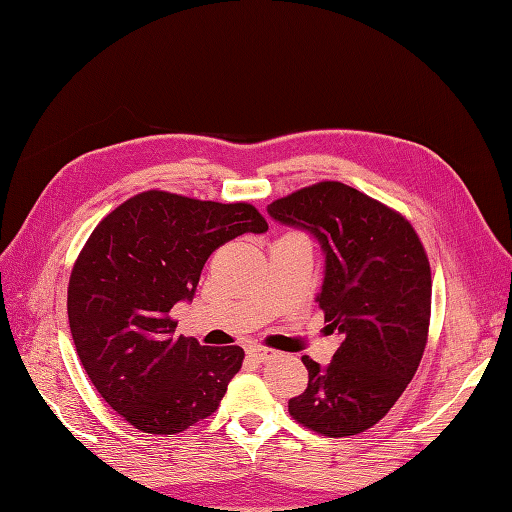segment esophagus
<instances>
[{"mask_svg":"<svg viewBox=\"0 0 512 512\" xmlns=\"http://www.w3.org/2000/svg\"><path fill=\"white\" fill-rule=\"evenodd\" d=\"M248 356L255 358V361H259V363H264V361H268V358L277 356V350H270V347H264V345H253V347H248Z\"/></svg>","mask_w":512,"mask_h":512,"instance_id":"34e87169","label":"esophagus"}]
</instances>
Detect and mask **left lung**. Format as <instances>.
Wrapping results in <instances>:
<instances>
[{
	"mask_svg": "<svg viewBox=\"0 0 512 512\" xmlns=\"http://www.w3.org/2000/svg\"><path fill=\"white\" fill-rule=\"evenodd\" d=\"M268 213L321 242L317 301L328 328L343 336L328 367L301 358L308 389L290 398L288 411L321 436H356L387 416L422 361L431 321L427 250L405 215L336 180L279 198Z\"/></svg>",
	"mask_w": 512,
	"mask_h": 512,
	"instance_id": "obj_1",
	"label": "left lung"
}]
</instances>
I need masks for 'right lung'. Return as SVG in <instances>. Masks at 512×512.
Listing matches in <instances>:
<instances>
[{"instance_id":"obj_1","label":"right lung","mask_w":512,"mask_h":512,"mask_svg":"<svg viewBox=\"0 0 512 512\" xmlns=\"http://www.w3.org/2000/svg\"><path fill=\"white\" fill-rule=\"evenodd\" d=\"M268 222L248 202L143 191L105 215L81 248L68 284L76 354L116 413L154 436L209 418L239 372V345L176 336L171 308L191 299L213 250Z\"/></svg>"}]
</instances>
